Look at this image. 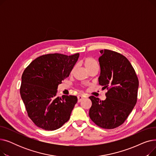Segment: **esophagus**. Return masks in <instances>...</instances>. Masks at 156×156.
Returning a JSON list of instances; mask_svg holds the SVG:
<instances>
[{
    "instance_id": "1",
    "label": "esophagus",
    "mask_w": 156,
    "mask_h": 156,
    "mask_svg": "<svg viewBox=\"0 0 156 156\" xmlns=\"http://www.w3.org/2000/svg\"><path fill=\"white\" fill-rule=\"evenodd\" d=\"M84 99V97L82 95H78V102H80L81 101Z\"/></svg>"
}]
</instances>
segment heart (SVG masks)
<instances>
[{
  "instance_id": "obj_1",
  "label": "heart",
  "mask_w": 156,
  "mask_h": 156,
  "mask_svg": "<svg viewBox=\"0 0 156 156\" xmlns=\"http://www.w3.org/2000/svg\"><path fill=\"white\" fill-rule=\"evenodd\" d=\"M83 63L84 66L85 67L87 71L90 70L94 67H98V62L95 59L93 58V57H86V58H85L83 60ZM74 69H75V67L72 69L71 73L73 72Z\"/></svg>"
}]
</instances>
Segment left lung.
<instances>
[{
	"label": "left lung",
	"instance_id": "left-lung-1",
	"mask_svg": "<svg viewBox=\"0 0 156 156\" xmlns=\"http://www.w3.org/2000/svg\"><path fill=\"white\" fill-rule=\"evenodd\" d=\"M100 52L99 83L108 92L105 101L89 97L92 103L89 116L98 126L114 129L126 121L136 103L138 79L125 56L108 49Z\"/></svg>",
	"mask_w": 156,
	"mask_h": 156
}]
</instances>
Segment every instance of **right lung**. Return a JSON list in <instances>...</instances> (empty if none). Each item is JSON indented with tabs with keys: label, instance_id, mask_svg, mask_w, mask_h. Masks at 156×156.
<instances>
[{
	"label": "right lung",
	"instance_id": "add662e5",
	"mask_svg": "<svg viewBox=\"0 0 156 156\" xmlns=\"http://www.w3.org/2000/svg\"><path fill=\"white\" fill-rule=\"evenodd\" d=\"M79 57L48 54L38 57L24 69L20 94L28 117L38 127L52 131L70 118L77 102L75 95L57 96V87L69 76Z\"/></svg>",
	"mask_w": 156,
	"mask_h": 156
}]
</instances>
